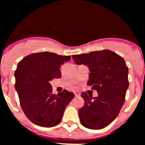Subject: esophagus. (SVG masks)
I'll return each mask as SVG.
<instances>
[{
    "label": "esophagus",
    "instance_id": "obj_1",
    "mask_svg": "<svg viewBox=\"0 0 145 145\" xmlns=\"http://www.w3.org/2000/svg\"><path fill=\"white\" fill-rule=\"evenodd\" d=\"M80 94L79 93H77V92H75V97H79V96H80Z\"/></svg>",
    "mask_w": 145,
    "mask_h": 145
}]
</instances>
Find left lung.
I'll use <instances>...</instances> for the list:
<instances>
[{
  "label": "left lung",
  "mask_w": 145,
  "mask_h": 145,
  "mask_svg": "<svg viewBox=\"0 0 145 145\" xmlns=\"http://www.w3.org/2000/svg\"><path fill=\"white\" fill-rule=\"evenodd\" d=\"M76 65H86L90 74L87 85L97 90L92 97L83 92L84 106L78 110L84 127L98 130L105 128L118 116L129 88V68L122 57L110 50L72 56Z\"/></svg>",
  "instance_id": "left-lung-1"
}]
</instances>
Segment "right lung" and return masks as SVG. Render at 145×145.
I'll list each match as a JSON object with an SVG mask.
<instances>
[{"mask_svg":"<svg viewBox=\"0 0 145 145\" xmlns=\"http://www.w3.org/2000/svg\"><path fill=\"white\" fill-rule=\"evenodd\" d=\"M70 56L43 52L29 54L19 62L15 70V88L23 112L31 122L42 127L59 123L74 93L64 90L52 93L49 82L59 78V67Z\"/></svg>","mask_w":145,"mask_h":145,"instance_id":"obj_1","label":"right lung"}]
</instances>
